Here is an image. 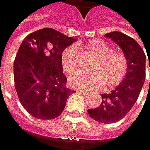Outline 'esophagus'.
<instances>
[{"label":"esophagus","mask_w":150,"mask_h":150,"mask_svg":"<svg viewBox=\"0 0 150 150\" xmlns=\"http://www.w3.org/2000/svg\"><path fill=\"white\" fill-rule=\"evenodd\" d=\"M76 92H77V93H79V94L84 95V96L88 95V93H89L87 91H83V90H76Z\"/></svg>","instance_id":"1"}]
</instances>
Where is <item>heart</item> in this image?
<instances>
[{"label": "heart", "mask_w": 150, "mask_h": 150, "mask_svg": "<svg viewBox=\"0 0 150 150\" xmlns=\"http://www.w3.org/2000/svg\"><path fill=\"white\" fill-rule=\"evenodd\" d=\"M81 47V45H77ZM74 45L66 47L61 53L62 68L67 74H71L77 68L78 53ZM83 48L95 56L91 72H76L70 76L69 84L77 89L92 90L105 84L112 87L120 84L127 76L128 63L125 54L112 50L111 45L101 39H92L83 45Z\"/></svg>", "instance_id": "b5f03b06"}]
</instances>
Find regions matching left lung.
Wrapping results in <instances>:
<instances>
[{
    "mask_svg": "<svg viewBox=\"0 0 150 150\" xmlns=\"http://www.w3.org/2000/svg\"><path fill=\"white\" fill-rule=\"evenodd\" d=\"M122 49L128 63L127 76L110 94H102L99 107L89 109V115L100 123H114L123 119L138 99L146 77V55L131 37L120 31L105 34ZM149 70H150V61Z\"/></svg>",
    "mask_w": 150,
    "mask_h": 150,
    "instance_id": "8db88e82",
    "label": "left lung"
}]
</instances>
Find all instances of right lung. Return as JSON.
I'll list each match as a JSON object with an SVG mask.
<instances>
[{
    "instance_id": "add662e5",
    "label": "right lung",
    "mask_w": 150,
    "mask_h": 150,
    "mask_svg": "<svg viewBox=\"0 0 150 150\" xmlns=\"http://www.w3.org/2000/svg\"><path fill=\"white\" fill-rule=\"evenodd\" d=\"M74 41L54 29L44 28L22 42L14 61L15 88L20 103L33 117H59L74 92L66 86L61 53Z\"/></svg>"
}]
</instances>
